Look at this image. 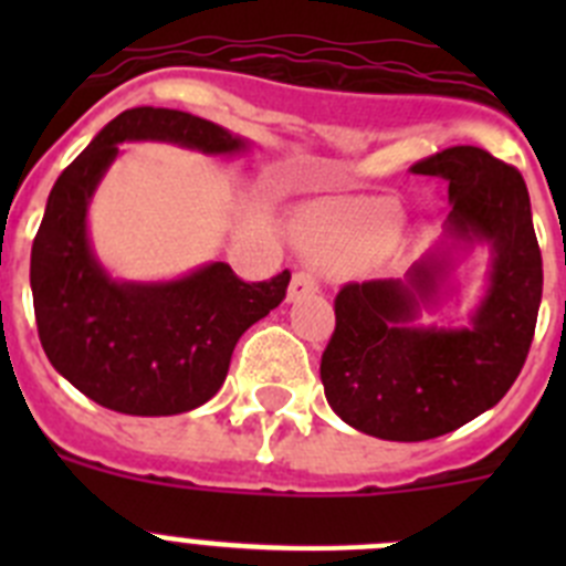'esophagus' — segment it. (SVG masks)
Here are the masks:
<instances>
[{"instance_id":"1","label":"esophagus","mask_w":566,"mask_h":566,"mask_svg":"<svg viewBox=\"0 0 566 566\" xmlns=\"http://www.w3.org/2000/svg\"><path fill=\"white\" fill-rule=\"evenodd\" d=\"M314 292H317V280H314V274L294 272L292 283H289V303H294V300L306 297V294H314Z\"/></svg>"}]
</instances>
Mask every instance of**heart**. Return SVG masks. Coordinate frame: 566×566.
<instances>
[{"mask_svg": "<svg viewBox=\"0 0 566 566\" xmlns=\"http://www.w3.org/2000/svg\"><path fill=\"white\" fill-rule=\"evenodd\" d=\"M399 232V209L388 201L323 209L300 221V234L314 249L332 254H363L391 243Z\"/></svg>", "mask_w": 566, "mask_h": 566, "instance_id": "heart-1", "label": "heart"}]
</instances>
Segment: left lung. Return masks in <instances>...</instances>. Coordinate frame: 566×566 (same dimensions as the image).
<instances>
[{"label": "left lung", "instance_id": "left-lung-1", "mask_svg": "<svg viewBox=\"0 0 566 566\" xmlns=\"http://www.w3.org/2000/svg\"><path fill=\"white\" fill-rule=\"evenodd\" d=\"M448 181L444 238L405 277L339 289L319 379L343 422L388 442H424L490 411L527 359L542 306L538 252L522 172L479 147H451L413 164ZM491 249L485 297L462 329L422 327L452 293L458 260Z\"/></svg>", "mask_w": 566, "mask_h": 566}]
</instances>
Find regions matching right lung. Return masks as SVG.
<instances>
[{"instance_id":"obj_1","label":"right lung","mask_w":566,"mask_h":566,"mask_svg":"<svg viewBox=\"0 0 566 566\" xmlns=\"http://www.w3.org/2000/svg\"><path fill=\"white\" fill-rule=\"evenodd\" d=\"M124 142L203 155H238L252 144L181 109H124L59 175L33 240L30 289L50 365L109 411L172 417L221 391L240 334L280 306L292 274L243 283L229 263H207L161 283L109 277L87 214Z\"/></svg>"}]
</instances>
